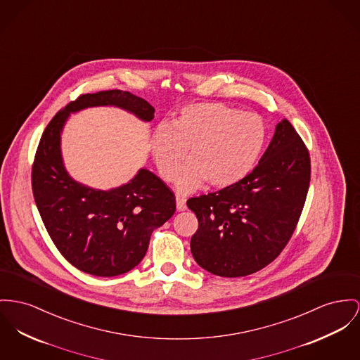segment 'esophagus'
Returning a JSON list of instances; mask_svg holds the SVG:
<instances>
[{
    "instance_id": "34e87169",
    "label": "esophagus",
    "mask_w": 360,
    "mask_h": 360,
    "mask_svg": "<svg viewBox=\"0 0 360 360\" xmlns=\"http://www.w3.org/2000/svg\"><path fill=\"white\" fill-rule=\"evenodd\" d=\"M176 207L179 212H184L187 209V205H186V199L181 198V196H177L176 198Z\"/></svg>"
}]
</instances>
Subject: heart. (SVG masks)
I'll return each mask as SVG.
<instances>
[{"label": "heart", "instance_id": "b5f03b06", "mask_svg": "<svg viewBox=\"0 0 360 360\" xmlns=\"http://www.w3.org/2000/svg\"><path fill=\"white\" fill-rule=\"evenodd\" d=\"M266 139L267 125L258 113L206 102L183 108L170 125H158L150 147L165 180L191 150V161L174 177L177 191L187 193L206 180L217 188L239 183L258 164Z\"/></svg>", "mask_w": 360, "mask_h": 360}]
</instances>
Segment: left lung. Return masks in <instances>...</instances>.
I'll return each instance as SVG.
<instances>
[{"mask_svg": "<svg viewBox=\"0 0 360 360\" xmlns=\"http://www.w3.org/2000/svg\"><path fill=\"white\" fill-rule=\"evenodd\" d=\"M310 172L307 147L289 121H280L250 174L233 186L187 200L199 222L191 238L196 264L232 278L273 262L302 214Z\"/></svg>", "mask_w": 360, "mask_h": 360, "instance_id": "obj_1", "label": "left lung"}]
</instances>
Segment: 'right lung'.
<instances>
[{
    "instance_id": "obj_1",
    "label": "right lung",
    "mask_w": 360,
    "mask_h": 360,
    "mask_svg": "<svg viewBox=\"0 0 360 360\" xmlns=\"http://www.w3.org/2000/svg\"><path fill=\"white\" fill-rule=\"evenodd\" d=\"M115 106L139 120L154 119V108L128 91L84 94L60 110L42 134L32 165V193L61 255L76 269L98 276H120L141 264L150 236L176 212L174 193L147 169L117 188L96 190L73 180L64 167L61 134L71 113Z\"/></svg>"
}]
</instances>
